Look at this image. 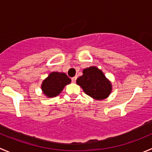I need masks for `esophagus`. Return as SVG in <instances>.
<instances>
[{"label": "esophagus", "mask_w": 152, "mask_h": 152, "mask_svg": "<svg viewBox=\"0 0 152 152\" xmlns=\"http://www.w3.org/2000/svg\"><path fill=\"white\" fill-rule=\"evenodd\" d=\"M76 79H77V77L76 76H74L73 78H72V82H73V83H75L76 81Z\"/></svg>", "instance_id": "obj_1"}]
</instances>
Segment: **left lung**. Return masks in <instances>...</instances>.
<instances>
[{"label": "left lung", "mask_w": 152, "mask_h": 152, "mask_svg": "<svg viewBox=\"0 0 152 152\" xmlns=\"http://www.w3.org/2000/svg\"><path fill=\"white\" fill-rule=\"evenodd\" d=\"M84 92L96 100L107 99L111 93L113 87L110 81L102 70L96 66L87 67L83 70V75L76 80Z\"/></svg>", "instance_id": "1"}]
</instances>
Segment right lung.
<instances>
[{"mask_svg": "<svg viewBox=\"0 0 152 152\" xmlns=\"http://www.w3.org/2000/svg\"><path fill=\"white\" fill-rule=\"evenodd\" d=\"M71 82V79L65 73L51 72L41 85L42 93L48 98L56 97L61 93L64 87Z\"/></svg>", "mask_w": 152, "mask_h": 152, "instance_id": "obj_1", "label": "right lung"}]
</instances>
